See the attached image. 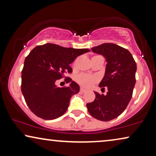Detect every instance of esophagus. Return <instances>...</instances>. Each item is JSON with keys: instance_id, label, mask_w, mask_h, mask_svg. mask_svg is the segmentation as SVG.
<instances>
[{"instance_id": "1", "label": "esophagus", "mask_w": 156, "mask_h": 156, "mask_svg": "<svg viewBox=\"0 0 156 156\" xmlns=\"http://www.w3.org/2000/svg\"><path fill=\"white\" fill-rule=\"evenodd\" d=\"M80 93H85V92H86V90L83 88V87H80Z\"/></svg>"}]
</instances>
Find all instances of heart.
Returning <instances> with one entry per match:
<instances>
[{"label": "heart", "instance_id": "b5f03b06", "mask_svg": "<svg viewBox=\"0 0 156 156\" xmlns=\"http://www.w3.org/2000/svg\"><path fill=\"white\" fill-rule=\"evenodd\" d=\"M77 81L79 84L83 87H91L95 83L96 78L94 76L87 74H82L77 78Z\"/></svg>", "mask_w": 156, "mask_h": 156}]
</instances>
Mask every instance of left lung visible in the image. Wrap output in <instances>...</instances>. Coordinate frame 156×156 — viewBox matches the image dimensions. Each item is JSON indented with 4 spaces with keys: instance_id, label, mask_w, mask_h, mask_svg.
I'll use <instances>...</instances> for the list:
<instances>
[{
    "instance_id": "left-lung-1",
    "label": "left lung",
    "mask_w": 156,
    "mask_h": 156,
    "mask_svg": "<svg viewBox=\"0 0 156 156\" xmlns=\"http://www.w3.org/2000/svg\"><path fill=\"white\" fill-rule=\"evenodd\" d=\"M91 50L107 61L99 87H107L108 91L105 95L94 92L95 100L87 103L86 106L94 118L110 121L121 115L130 102L136 83V63L128 50L115 44L105 43Z\"/></svg>"
}]
</instances>
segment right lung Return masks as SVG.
Segmentation results:
<instances>
[{"instance_id": "add662e5", "label": "right lung", "mask_w": 156, "mask_h": 156, "mask_svg": "<svg viewBox=\"0 0 156 156\" xmlns=\"http://www.w3.org/2000/svg\"><path fill=\"white\" fill-rule=\"evenodd\" d=\"M87 49L66 48L47 43L37 46L25 58L22 71V93L30 110L46 120L62 116L69 107L72 95L80 91L78 84L67 78L66 87L56 83L71 73L70 64L76 57L89 52Z\"/></svg>"}]
</instances>
